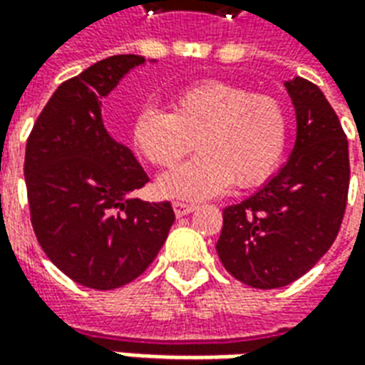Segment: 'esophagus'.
Returning <instances> with one entry per match:
<instances>
[{"label":"esophagus","mask_w":365,"mask_h":365,"mask_svg":"<svg viewBox=\"0 0 365 365\" xmlns=\"http://www.w3.org/2000/svg\"><path fill=\"white\" fill-rule=\"evenodd\" d=\"M172 207H174V213L178 215V217H185V215H190L195 207L190 205V203H182V201H174L172 203Z\"/></svg>","instance_id":"obj_1"}]
</instances>
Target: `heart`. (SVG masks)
<instances>
[{"label":"heart","mask_w":365,"mask_h":365,"mask_svg":"<svg viewBox=\"0 0 365 365\" xmlns=\"http://www.w3.org/2000/svg\"><path fill=\"white\" fill-rule=\"evenodd\" d=\"M133 144L150 164L172 168L197 144L199 154L158 180L164 197L197 201L235 183L256 187L274 174L287 144V115L274 97L222 80L178 91L172 111L146 105L133 120Z\"/></svg>","instance_id":"b5f03b06"}]
</instances>
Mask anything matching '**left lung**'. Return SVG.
<instances>
[{"mask_svg": "<svg viewBox=\"0 0 365 365\" xmlns=\"http://www.w3.org/2000/svg\"><path fill=\"white\" fill-rule=\"evenodd\" d=\"M283 86L297 119L289 160L254 195L222 209L217 242L227 272L256 289L289 285L327 254L350 183L348 140L324 93L299 76Z\"/></svg>", "mask_w": 365, "mask_h": 365, "instance_id": "obj_1", "label": "left lung"}]
</instances>
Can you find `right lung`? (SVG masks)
<instances>
[{"label":"right lung","mask_w":365,"mask_h":365,"mask_svg":"<svg viewBox=\"0 0 365 365\" xmlns=\"http://www.w3.org/2000/svg\"><path fill=\"white\" fill-rule=\"evenodd\" d=\"M144 62L117 54L60 83L27 140L25 183L36 240L60 272L91 289L136 279L175 221L170 201L130 197L148 175L101 119V99Z\"/></svg>","instance_id":"add662e5"}]
</instances>
